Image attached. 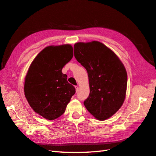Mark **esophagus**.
<instances>
[{
    "label": "esophagus",
    "instance_id": "esophagus-1",
    "mask_svg": "<svg viewBox=\"0 0 156 156\" xmlns=\"http://www.w3.org/2000/svg\"><path fill=\"white\" fill-rule=\"evenodd\" d=\"M75 89H76V91H79V87H77V86H75Z\"/></svg>",
    "mask_w": 156,
    "mask_h": 156
}]
</instances>
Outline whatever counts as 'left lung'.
<instances>
[{
    "instance_id": "8db88e82",
    "label": "left lung",
    "mask_w": 156,
    "mask_h": 156,
    "mask_svg": "<svg viewBox=\"0 0 156 156\" xmlns=\"http://www.w3.org/2000/svg\"><path fill=\"white\" fill-rule=\"evenodd\" d=\"M74 56L88 74L90 93L83 102L85 108L98 120L110 118L125 99V66L112 50L97 41L75 44Z\"/></svg>"
}]
</instances>
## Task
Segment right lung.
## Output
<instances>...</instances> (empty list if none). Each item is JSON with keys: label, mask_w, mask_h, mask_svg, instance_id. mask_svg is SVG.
Listing matches in <instances>:
<instances>
[{"label": "right lung", "mask_w": 156, "mask_h": 156, "mask_svg": "<svg viewBox=\"0 0 156 156\" xmlns=\"http://www.w3.org/2000/svg\"><path fill=\"white\" fill-rule=\"evenodd\" d=\"M73 56L69 44L48 46L31 62L25 79V98L35 112L48 120L58 118L75 88L66 81L62 69Z\"/></svg>", "instance_id": "right-lung-1"}]
</instances>
